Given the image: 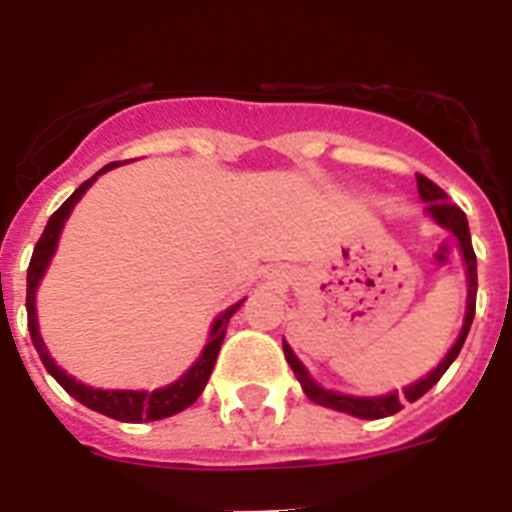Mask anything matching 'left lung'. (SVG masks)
I'll return each instance as SVG.
<instances>
[{"label":"left lung","mask_w":512,"mask_h":512,"mask_svg":"<svg viewBox=\"0 0 512 512\" xmlns=\"http://www.w3.org/2000/svg\"><path fill=\"white\" fill-rule=\"evenodd\" d=\"M415 179H418L420 200L428 202V207H425V210L431 212V217L436 220L438 225H443V228L451 230V233L456 235V241H459V246H461V253H464V261H467L469 300H467V318H464V328H461L459 338H456V343L451 346L449 354H446V359H443L441 364H438L436 369L428 374V377L420 379V382H415V384H410V387H405V397H400L397 392H392V395H384V397H348V395H338V392L323 390L320 384L312 382L310 374L305 372V366L300 364V359H297V356L292 354V348L284 343V356H287V361H289V366H292L295 377L300 379L302 390H305V395L310 397L312 402H318V405H323V408L341 410V413L356 415V418H364V420H377V418H387V415L400 413L402 402L420 400V397L431 390L433 384H436L438 379L446 374V369L451 366V361L459 356L461 346H464V341H467V333H469V328H472V320H474V307H477V256H474V248H472V235H469L467 215L461 212L459 205L449 202L446 192H443L436 182H431L428 176L415 174Z\"/></svg>","instance_id":"1"}]
</instances>
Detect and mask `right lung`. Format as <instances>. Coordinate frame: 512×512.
<instances>
[{
    "mask_svg": "<svg viewBox=\"0 0 512 512\" xmlns=\"http://www.w3.org/2000/svg\"><path fill=\"white\" fill-rule=\"evenodd\" d=\"M117 166V161L104 166L102 171L112 169ZM99 171V174H102ZM97 176H92L89 182L81 184L74 194H71L69 200L63 202L56 212L51 215L48 225H45L43 235H40V241L35 243V251H33V259H30V266H27V328H30V338H33V346L35 351L40 354V361L43 366L51 372V377L61 384L63 390L69 392L74 400H79L81 405H87V408L97 410V413L107 415V418H115L122 420V423H143V420H161V418H169L174 413H182L184 408H189L197 397L202 395L205 390L207 379L212 374V366H215L217 359V351H220V343L225 338V328H228V320L233 318V312L241 307V302L220 315L215 320L210 330V341H207L205 351L202 356L197 359V364L184 374L182 379H176L174 384L169 387H161V390H153V392H133V390H94V387H87V384L76 382L71 379L69 374L58 369L56 361L48 356L45 351V343L38 333V318H35V289H38L40 277L45 274V266L51 261L53 251H56V243H58V235H61L63 223H66V217L71 215L74 205L79 202V197L89 189V184L94 182Z\"/></svg>",
    "mask_w": 512,
    "mask_h": 512,
    "instance_id": "obj_1",
    "label": "right lung"
}]
</instances>
